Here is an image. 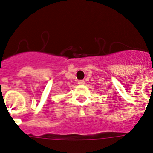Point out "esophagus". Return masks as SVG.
Masks as SVG:
<instances>
[{
	"instance_id": "34e87169",
	"label": "esophagus",
	"mask_w": 153,
	"mask_h": 153,
	"mask_svg": "<svg viewBox=\"0 0 153 153\" xmlns=\"http://www.w3.org/2000/svg\"><path fill=\"white\" fill-rule=\"evenodd\" d=\"M78 84H80V85H83V84H85V82H84V80H79V81H78Z\"/></svg>"
}]
</instances>
